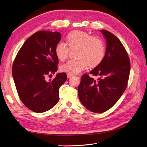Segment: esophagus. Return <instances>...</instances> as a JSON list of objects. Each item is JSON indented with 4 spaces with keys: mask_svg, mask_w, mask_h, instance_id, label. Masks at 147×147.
Masks as SVG:
<instances>
[{
    "mask_svg": "<svg viewBox=\"0 0 147 147\" xmlns=\"http://www.w3.org/2000/svg\"><path fill=\"white\" fill-rule=\"evenodd\" d=\"M72 76H73V75H72V74H69V73H67V78H70V77H72Z\"/></svg>",
    "mask_w": 147,
    "mask_h": 147,
    "instance_id": "1",
    "label": "esophagus"
}]
</instances>
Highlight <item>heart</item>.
<instances>
[{"instance_id":"b5f03b06","label":"heart","mask_w":147,"mask_h":147,"mask_svg":"<svg viewBox=\"0 0 147 147\" xmlns=\"http://www.w3.org/2000/svg\"><path fill=\"white\" fill-rule=\"evenodd\" d=\"M67 42L70 49L78 48L77 60H70L61 67L63 72L71 74H78L85 69L88 65L95 67L103 60L105 48L104 42L96 37L82 30H74L67 36ZM69 48L63 42L57 43L55 53L58 59L65 61L68 56Z\"/></svg>"}]
</instances>
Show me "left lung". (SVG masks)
I'll use <instances>...</instances> for the list:
<instances>
[{
  "instance_id": "left-lung-1",
  "label": "left lung",
  "mask_w": 147,
  "mask_h": 147,
  "mask_svg": "<svg viewBox=\"0 0 147 147\" xmlns=\"http://www.w3.org/2000/svg\"><path fill=\"white\" fill-rule=\"evenodd\" d=\"M106 39L103 60L90 74L98 76L97 80L88 74L82 75L78 94L82 104L96 113L110 109L125 91L130 72V61L121 41L114 34L100 30Z\"/></svg>"
}]
</instances>
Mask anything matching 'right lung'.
Returning a JSON list of instances; mask_svg holds the SVG:
<instances>
[{
  "instance_id": "1",
  "label": "right lung",
  "mask_w": 147,
  "mask_h": 147,
  "mask_svg": "<svg viewBox=\"0 0 147 147\" xmlns=\"http://www.w3.org/2000/svg\"><path fill=\"white\" fill-rule=\"evenodd\" d=\"M61 39L59 32L40 30L26 40L15 57L12 75L18 94L26 107L36 113L53 108L59 101V90L67 80L59 73L50 81L59 63L55 47Z\"/></svg>"
}]
</instances>
